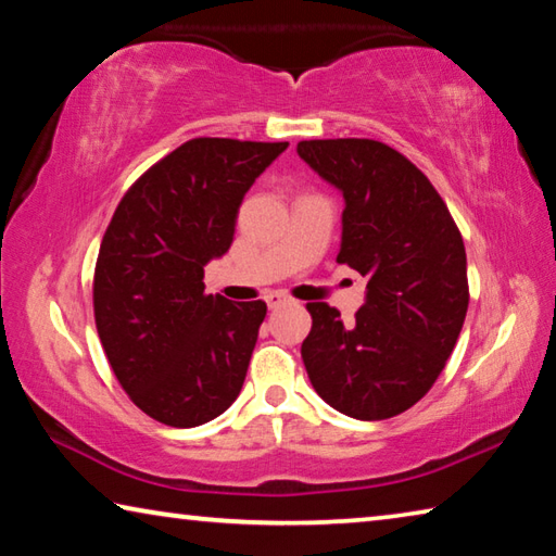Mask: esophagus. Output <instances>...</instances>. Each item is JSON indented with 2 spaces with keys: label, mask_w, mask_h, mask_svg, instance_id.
<instances>
[{
  "label": "esophagus",
  "mask_w": 556,
  "mask_h": 556,
  "mask_svg": "<svg viewBox=\"0 0 556 556\" xmlns=\"http://www.w3.org/2000/svg\"><path fill=\"white\" fill-rule=\"evenodd\" d=\"M265 301H267L269 308H277L281 304H287V294H285V291H267Z\"/></svg>",
  "instance_id": "34e87169"
}]
</instances>
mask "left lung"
<instances>
[{
	"mask_svg": "<svg viewBox=\"0 0 556 556\" xmlns=\"http://www.w3.org/2000/svg\"><path fill=\"white\" fill-rule=\"evenodd\" d=\"M296 152L343 191L336 262L368 277L351 324L326 301L306 304L308 380L348 417H397L431 390L464 328V238L437 188L397 149L348 137L308 139Z\"/></svg>",
	"mask_w": 556,
	"mask_h": 556,
	"instance_id": "obj_1",
	"label": "left lung"
}]
</instances>
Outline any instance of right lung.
I'll list each match as a JSON object with an SVG mask.
<instances>
[{
  "instance_id": "1",
  "label": "right lung",
  "mask_w": 556,
  "mask_h": 556,
  "mask_svg": "<svg viewBox=\"0 0 556 556\" xmlns=\"http://www.w3.org/2000/svg\"><path fill=\"white\" fill-rule=\"evenodd\" d=\"M289 142L188 139L137 178L92 277L100 343L122 390L166 427L205 425L238 400L267 304L205 294L238 208Z\"/></svg>"
}]
</instances>
